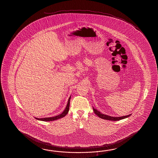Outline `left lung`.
I'll list each match as a JSON object with an SVG mask.
<instances>
[{"label":"left lung","instance_id":"obj_1","mask_svg":"<svg viewBox=\"0 0 158 158\" xmlns=\"http://www.w3.org/2000/svg\"><path fill=\"white\" fill-rule=\"evenodd\" d=\"M93 111L94 112V113L97 115L100 118L104 119V120H110V121H118V120H123L126 118L128 117H130L131 115L129 114L128 115H125V116H122V117H111V116H109L107 115L103 114V113H101L99 111L96 109H94V107H93Z\"/></svg>","mask_w":158,"mask_h":158}]
</instances>
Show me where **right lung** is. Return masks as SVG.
Returning a JSON list of instances; mask_svg holds the SVG:
<instances>
[{
	"label": "right lung",
	"instance_id": "right-lung-1",
	"mask_svg": "<svg viewBox=\"0 0 158 158\" xmlns=\"http://www.w3.org/2000/svg\"><path fill=\"white\" fill-rule=\"evenodd\" d=\"M71 96L69 97L68 103L66 105L65 109L64 110V111L60 114L56 115L55 117H46V118H35L37 120H40V121H55V120H58L61 118L64 117H65L66 115L68 114L69 110V105H70V100H71Z\"/></svg>",
	"mask_w": 158,
	"mask_h": 158
}]
</instances>
